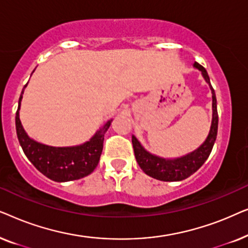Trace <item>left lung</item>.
Masks as SVG:
<instances>
[{"label": "left lung", "mask_w": 248, "mask_h": 248, "mask_svg": "<svg viewBox=\"0 0 248 248\" xmlns=\"http://www.w3.org/2000/svg\"><path fill=\"white\" fill-rule=\"evenodd\" d=\"M193 66L201 72L203 79L209 84L212 93V121L209 134L204 142L189 154L177 158H164L147 151L135 135H132L134 155L139 166L148 176L164 182H179L194 174L211 154L218 133V110H217V98L215 90L210 82L208 72L199 63Z\"/></svg>", "instance_id": "8db88e82"}]
</instances>
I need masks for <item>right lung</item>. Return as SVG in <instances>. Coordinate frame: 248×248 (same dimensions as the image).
Wrapping results in <instances>:
<instances>
[{
    "label": "right lung",
    "mask_w": 248,
    "mask_h": 248,
    "mask_svg": "<svg viewBox=\"0 0 248 248\" xmlns=\"http://www.w3.org/2000/svg\"><path fill=\"white\" fill-rule=\"evenodd\" d=\"M27 84L20 94L18 110L16 114V135L26 157L43 175L54 182L76 181L90 175L99 162L105 133L109 128L113 120H108L89 139V141L84 143L71 147H53L40 143L27 134L20 121L19 110Z\"/></svg>",
    "instance_id": "obj_1"
}]
</instances>
